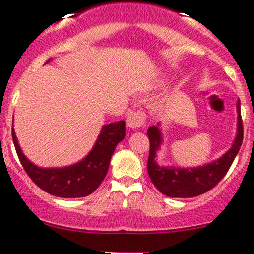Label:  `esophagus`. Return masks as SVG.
<instances>
[{
	"mask_svg": "<svg viewBox=\"0 0 254 254\" xmlns=\"http://www.w3.org/2000/svg\"><path fill=\"white\" fill-rule=\"evenodd\" d=\"M145 112L140 111V109H138V111H131L127 114V127H131V129H138V127H141L145 124Z\"/></svg>",
	"mask_w": 254,
	"mask_h": 254,
	"instance_id": "obj_1",
	"label": "esophagus"
}]
</instances>
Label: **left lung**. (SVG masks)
Segmentation results:
<instances>
[{
  "mask_svg": "<svg viewBox=\"0 0 254 254\" xmlns=\"http://www.w3.org/2000/svg\"><path fill=\"white\" fill-rule=\"evenodd\" d=\"M237 135L231 148L223 157L198 168L161 167L154 161L156 152L162 143V132L153 125L147 130L149 138V156L147 161L148 175L159 192L168 197L189 198L212 190L230 169L235 157L239 153L244 140V127L241 118V105L237 102ZM158 125V124H157Z\"/></svg>",
  "mask_w": 254,
  "mask_h": 254,
  "instance_id": "obj_1",
  "label": "left lung"
}]
</instances>
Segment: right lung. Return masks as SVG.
Listing matches in <instances>:
<instances>
[{
	"instance_id": "1",
	"label": "right lung",
	"mask_w": 254,
	"mask_h": 254,
	"mask_svg": "<svg viewBox=\"0 0 254 254\" xmlns=\"http://www.w3.org/2000/svg\"><path fill=\"white\" fill-rule=\"evenodd\" d=\"M12 137L24 170L41 190L63 198H76L89 196L103 181L116 146L125 137V122L105 125L91 152L82 161L65 168L36 167L21 152L13 127Z\"/></svg>"
}]
</instances>
